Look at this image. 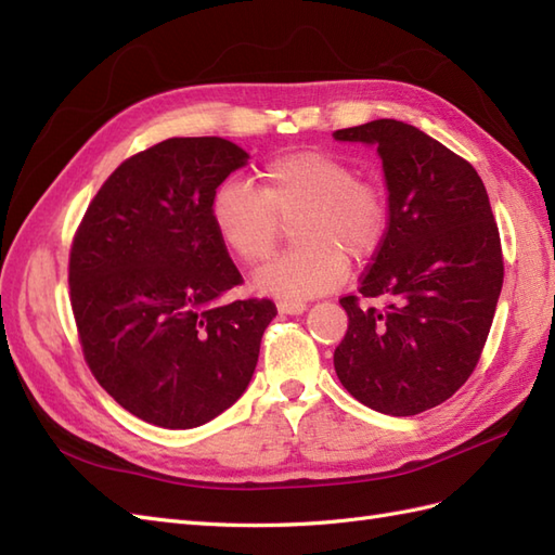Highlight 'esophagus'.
Wrapping results in <instances>:
<instances>
[{
  "label": "esophagus",
  "mask_w": 555,
  "mask_h": 555,
  "mask_svg": "<svg viewBox=\"0 0 555 555\" xmlns=\"http://www.w3.org/2000/svg\"><path fill=\"white\" fill-rule=\"evenodd\" d=\"M276 308H279L281 314H300V312L308 310V302H302V300H279Z\"/></svg>",
  "instance_id": "obj_1"
}]
</instances>
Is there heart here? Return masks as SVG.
<instances>
[{
    "label": "heart",
    "mask_w": 555,
    "mask_h": 555,
    "mask_svg": "<svg viewBox=\"0 0 555 555\" xmlns=\"http://www.w3.org/2000/svg\"><path fill=\"white\" fill-rule=\"evenodd\" d=\"M211 219L223 245L245 267L274 255L281 229L293 220L291 253L259 271L255 284L284 300L322 296L348 274V257L364 259L382 245L388 195L382 181L358 173L350 159L324 150H300L269 159L259 191L227 181L211 199Z\"/></svg>",
    "instance_id": "heart-1"
}]
</instances>
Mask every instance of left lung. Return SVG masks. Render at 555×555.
Listing matches in <instances>:
<instances>
[{
	"mask_svg": "<svg viewBox=\"0 0 555 555\" xmlns=\"http://www.w3.org/2000/svg\"><path fill=\"white\" fill-rule=\"evenodd\" d=\"M374 143L388 185V227L334 350L340 384L367 408L410 417L441 405L485 350L503 286V250L473 164L422 133L379 119L334 131ZM382 297L384 309L360 299Z\"/></svg>",
	"mask_w": 555,
	"mask_h": 555,
	"instance_id": "left-lung-1",
	"label": "left lung"
}]
</instances>
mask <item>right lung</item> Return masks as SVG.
<instances>
[{
  "instance_id": "1",
  "label": "right lung",
  "mask_w": 555,
  "mask_h": 555,
  "mask_svg": "<svg viewBox=\"0 0 555 555\" xmlns=\"http://www.w3.org/2000/svg\"><path fill=\"white\" fill-rule=\"evenodd\" d=\"M247 152L223 138H169L102 183L68 255V298L92 376L164 429L215 420L253 379L269 298L221 302L243 284L211 199Z\"/></svg>"
}]
</instances>
